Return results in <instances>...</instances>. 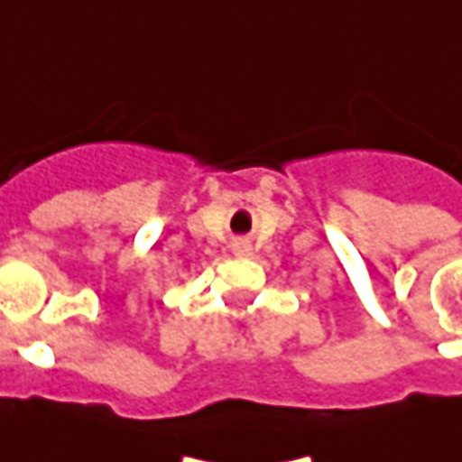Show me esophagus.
<instances>
[{"mask_svg":"<svg viewBox=\"0 0 462 462\" xmlns=\"http://www.w3.org/2000/svg\"><path fill=\"white\" fill-rule=\"evenodd\" d=\"M232 252L237 256H246V254H252V245L246 242V239H237L235 245H232Z\"/></svg>","mask_w":462,"mask_h":462,"instance_id":"34e87169","label":"esophagus"}]
</instances>
